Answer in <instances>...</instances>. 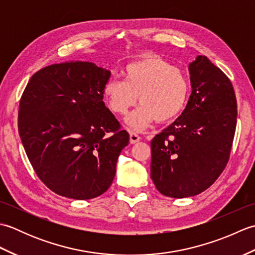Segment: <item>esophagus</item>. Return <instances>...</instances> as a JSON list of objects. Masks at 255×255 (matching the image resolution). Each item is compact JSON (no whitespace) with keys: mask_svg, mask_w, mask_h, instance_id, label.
<instances>
[{"mask_svg":"<svg viewBox=\"0 0 255 255\" xmlns=\"http://www.w3.org/2000/svg\"><path fill=\"white\" fill-rule=\"evenodd\" d=\"M129 138H130V143H137L138 141H140V139H141V138H140L139 137V134H137L136 132H130V134H129Z\"/></svg>","mask_w":255,"mask_h":255,"instance_id":"34e87169","label":"esophagus"}]
</instances>
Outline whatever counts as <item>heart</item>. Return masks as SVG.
I'll use <instances>...</instances> for the list:
<instances>
[{
	"mask_svg": "<svg viewBox=\"0 0 255 255\" xmlns=\"http://www.w3.org/2000/svg\"><path fill=\"white\" fill-rule=\"evenodd\" d=\"M123 80L107 81L103 97L107 107L125 115L138 101L141 103L126 119L134 130L148 127L154 119L167 123L176 118L186 105L189 84L180 68L164 59L148 55L129 63L123 70Z\"/></svg>",
	"mask_w": 255,
	"mask_h": 255,
	"instance_id": "heart-1",
	"label": "heart"
}]
</instances>
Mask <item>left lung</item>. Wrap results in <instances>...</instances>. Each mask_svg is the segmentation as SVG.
<instances>
[{
    "mask_svg": "<svg viewBox=\"0 0 255 255\" xmlns=\"http://www.w3.org/2000/svg\"><path fill=\"white\" fill-rule=\"evenodd\" d=\"M192 93L185 110L151 141V180L167 197L195 196L228 163L237 100L227 75L205 56L188 66Z\"/></svg>",
    "mask_w": 255,
    "mask_h": 255,
    "instance_id": "left-lung-1",
    "label": "left lung"
}]
</instances>
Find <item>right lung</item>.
<instances>
[{"instance_id": "obj_1", "label": "right lung", "mask_w": 255, "mask_h": 255, "mask_svg": "<svg viewBox=\"0 0 255 255\" xmlns=\"http://www.w3.org/2000/svg\"><path fill=\"white\" fill-rule=\"evenodd\" d=\"M111 71L88 61L42 68L21 95L18 132L38 177L52 192L91 199L112 185L129 142L103 102Z\"/></svg>"}]
</instances>
